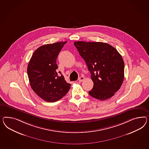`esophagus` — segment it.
<instances>
[{
  "label": "esophagus",
  "instance_id": "1",
  "mask_svg": "<svg viewBox=\"0 0 149 149\" xmlns=\"http://www.w3.org/2000/svg\"><path fill=\"white\" fill-rule=\"evenodd\" d=\"M85 77H80L79 78V81H80V82H82V81H83L85 80Z\"/></svg>",
  "mask_w": 149,
  "mask_h": 149
}]
</instances>
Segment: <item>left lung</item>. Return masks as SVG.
Segmentation results:
<instances>
[{
	"instance_id": "1",
	"label": "left lung",
	"mask_w": 149,
	"mask_h": 149,
	"mask_svg": "<svg viewBox=\"0 0 149 149\" xmlns=\"http://www.w3.org/2000/svg\"><path fill=\"white\" fill-rule=\"evenodd\" d=\"M85 60L94 82L91 96L100 100L113 97L120 88L124 79V62L112 45L103 42L74 43Z\"/></svg>"
}]
</instances>
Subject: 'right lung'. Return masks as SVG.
I'll use <instances>...</instances> for the list:
<instances>
[{
	"instance_id": "obj_1",
	"label": "right lung",
	"mask_w": 149,
	"mask_h": 149,
	"mask_svg": "<svg viewBox=\"0 0 149 149\" xmlns=\"http://www.w3.org/2000/svg\"><path fill=\"white\" fill-rule=\"evenodd\" d=\"M67 41L45 44L32 54L27 69L31 87L43 100L53 102L62 99L71 85L57 72V57Z\"/></svg>"
}]
</instances>
